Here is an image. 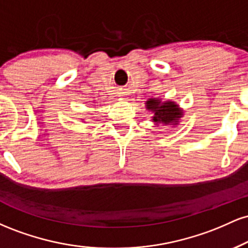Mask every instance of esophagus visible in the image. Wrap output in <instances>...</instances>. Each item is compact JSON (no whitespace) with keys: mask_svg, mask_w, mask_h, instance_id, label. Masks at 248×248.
<instances>
[{"mask_svg":"<svg viewBox=\"0 0 248 248\" xmlns=\"http://www.w3.org/2000/svg\"><path fill=\"white\" fill-rule=\"evenodd\" d=\"M120 94H121V96H124V93H120Z\"/></svg>","mask_w":248,"mask_h":248,"instance_id":"1","label":"esophagus"}]
</instances>
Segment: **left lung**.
I'll list each match as a JSON object with an SVG mask.
<instances>
[{
    "label": "left lung",
    "mask_w": 248,
    "mask_h": 248,
    "mask_svg": "<svg viewBox=\"0 0 248 248\" xmlns=\"http://www.w3.org/2000/svg\"><path fill=\"white\" fill-rule=\"evenodd\" d=\"M147 110L153 113L152 122L155 126H177L183 116V109L172 100L163 101L161 98H149L146 101Z\"/></svg>",
    "instance_id": "8db88e82"
}]
</instances>
